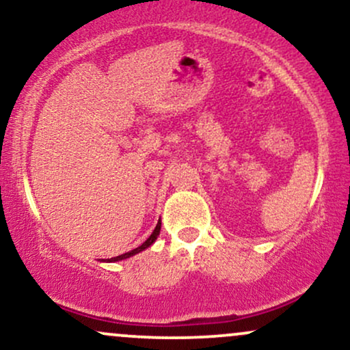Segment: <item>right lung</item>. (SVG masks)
<instances>
[{
	"mask_svg": "<svg viewBox=\"0 0 350 350\" xmlns=\"http://www.w3.org/2000/svg\"><path fill=\"white\" fill-rule=\"evenodd\" d=\"M159 230H161V220H159L158 222V226H156V228L154 230H152V234L150 235V239L146 240V242L144 243H142L139 245V247H136V248H133V250L131 252H126V253H123V255H118V256H113V258H108L107 262H118V260H124V258H130V256H133V255H136V253H139V252H143V250H146L148 247H150V245H152L154 243V240L158 239V235H159Z\"/></svg>",
	"mask_w": 350,
	"mask_h": 350,
	"instance_id": "obj_1",
	"label": "right lung"
}]
</instances>
